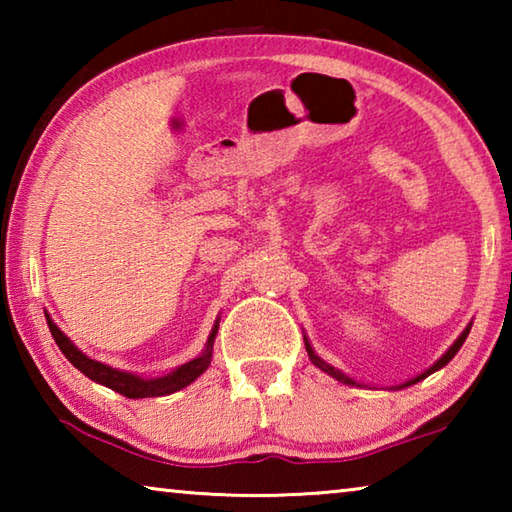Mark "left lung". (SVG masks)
Returning a JSON list of instances; mask_svg holds the SVG:
<instances>
[{"mask_svg":"<svg viewBox=\"0 0 512 512\" xmlns=\"http://www.w3.org/2000/svg\"><path fill=\"white\" fill-rule=\"evenodd\" d=\"M470 329H472V323L470 325H467L465 329H463V334L461 336H458V339L452 343V348H449L445 354H443V357H440L436 363H433V366L431 368H427V370H424L422 372V375H418V377H413V379H409V381H404V384H400V386H395L397 388V391H400V388H406V386H413V384H418V381L420 379H424V377H429L431 375V372H436V370H440V368H445L447 366V363L449 361H452L454 359V354L458 352V350H461V345L465 343V339H467V334H470ZM305 348H307V354H309V359H311V363H314V366H318L320 370H323V372H327V375L329 377H334L336 381H341V384H350V386H361L359 384V381H354L352 377H348V375H343V372L341 370H336L334 366H329V363H325L323 359H320L318 357V354L314 352V348H311V343L307 341V336H305Z\"/></svg>","mask_w":512,"mask_h":512,"instance_id":"1","label":"left lung"}]
</instances>
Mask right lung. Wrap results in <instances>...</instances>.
Instances as JSON below:
<instances>
[{
	"label": "right lung",
	"instance_id": "obj_1",
	"mask_svg": "<svg viewBox=\"0 0 512 512\" xmlns=\"http://www.w3.org/2000/svg\"><path fill=\"white\" fill-rule=\"evenodd\" d=\"M47 325H49V332H51V336H54V341H56V345L60 348V352L65 354L67 361L72 363L74 368H79L85 377H90L92 381H97V384L108 386V388H112V391L119 393V395L131 397V400H140V397L171 395V393L180 391V388H185V386L192 384L194 379L201 377L203 372L210 368L214 336H216V332H219V320H216L214 327H212L210 339H207V345H205V350H203L201 357H196L192 361L183 363V366H178L176 370L169 372V375H162V377H155V379H144V377L133 375V372H124V370L110 368V366H106V363L90 359L88 354H83L72 341L67 339L63 332H60L58 325L49 316H47Z\"/></svg>",
	"mask_w": 512,
	"mask_h": 512
}]
</instances>
